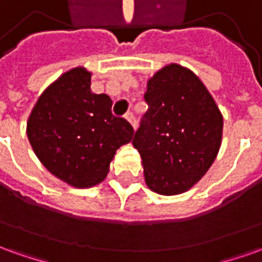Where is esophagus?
Segmentation results:
<instances>
[{
	"label": "esophagus",
	"mask_w": 262,
	"mask_h": 262,
	"mask_svg": "<svg viewBox=\"0 0 262 262\" xmlns=\"http://www.w3.org/2000/svg\"><path fill=\"white\" fill-rule=\"evenodd\" d=\"M125 118H126V120H127V122H129L132 126H133V127H136V118H135V114H133L132 111L126 112Z\"/></svg>",
	"instance_id": "esophagus-1"
}]
</instances>
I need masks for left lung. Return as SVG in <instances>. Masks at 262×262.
Listing matches in <instances>:
<instances>
[{
	"mask_svg": "<svg viewBox=\"0 0 262 262\" xmlns=\"http://www.w3.org/2000/svg\"><path fill=\"white\" fill-rule=\"evenodd\" d=\"M148 109L135 132L147 187L178 195L202 178L217 156L223 116L191 70L168 64L148 80Z\"/></svg>",
	"mask_w": 262,
	"mask_h": 262,
	"instance_id": "8db88e82",
	"label": "left lung"
}]
</instances>
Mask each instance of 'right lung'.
<instances>
[{
    "mask_svg": "<svg viewBox=\"0 0 262 262\" xmlns=\"http://www.w3.org/2000/svg\"><path fill=\"white\" fill-rule=\"evenodd\" d=\"M112 99L91 91V73L77 67L43 91L28 119L33 151L54 177L75 188L106 177L116 150L129 143L133 127L112 115Z\"/></svg>",
    "mask_w": 262,
    "mask_h": 262,
    "instance_id": "obj_1",
    "label": "right lung"
}]
</instances>
